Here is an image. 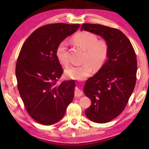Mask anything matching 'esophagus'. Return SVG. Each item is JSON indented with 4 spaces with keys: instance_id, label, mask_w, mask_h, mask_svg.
Instances as JSON below:
<instances>
[{
    "instance_id": "1",
    "label": "esophagus",
    "mask_w": 149,
    "mask_h": 149,
    "mask_svg": "<svg viewBox=\"0 0 149 149\" xmlns=\"http://www.w3.org/2000/svg\"><path fill=\"white\" fill-rule=\"evenodd\" d=\"M75 97H80V96H81L82 95H83V92H82V91L81 90V89H79V88H75Z\"/></svg>"
}]
</instances>
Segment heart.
<instances>
[{"label":"heart","mask_w":149,"mask_h":149,"mask_svg":"<svg viewBox=\"0 0 149 149\" xmlns=\"http://www.w3.org/2000/svg\"><path fill=\"white\" fill-rule=\"evenodd\" d=\"M72 40L75 44L85 50L83 62L79 65H72L65 70L67 77L77 80H84L92 74L94 68L99 70L107 60L108 46L104 40H98L95 34L89 31L79 32L74 35ZM56 56L60 64L68 66L70 64L68 52V42H60L56 49Z\"/></svg>","instance_id":"b5f03b06"}]
</instances>
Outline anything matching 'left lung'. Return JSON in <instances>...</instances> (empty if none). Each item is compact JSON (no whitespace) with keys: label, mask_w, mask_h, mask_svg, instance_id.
<instances>
[{"label":"left lung","mask_w":149,"mask_h":149,"mask_svg":"<svg viewBox=\"0 0 149 149\" xmlns=\"http://www.w3.org/2000/svg\"><path fill=\"white\" fill-rule=\"evenodd\" d=\"M81 30L101 36L108 46V60L84 87L91 100L85 115L93 122L104 123L124 110L134 90L137 63L134 49L120 30L100 24H84Z\"/></svg>","instance_id":"8db88e82"}]
</instances>
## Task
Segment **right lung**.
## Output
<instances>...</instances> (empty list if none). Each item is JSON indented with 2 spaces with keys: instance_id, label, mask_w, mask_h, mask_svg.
Masks as SVG:
<instances>
[{
  "instance_id": "obj_1",
  "label": "right lung",
  "mask_w": 149,
  "mask_h": 149,
  "mask_svg": "<svg viewBox=\"0 0 149 149\" xmlns=\"http://www.w3.org/2000/svg\"><path fill=\"white\" fill-rule=\"evenodd\" d=\"M79 26L57 23L40 27L20 50L16 65L17 89L29 115L41 124L52 125L60 121L74 99V80L57 84L63 69L56 49Z\"/></svg>"
}]
</instances>
